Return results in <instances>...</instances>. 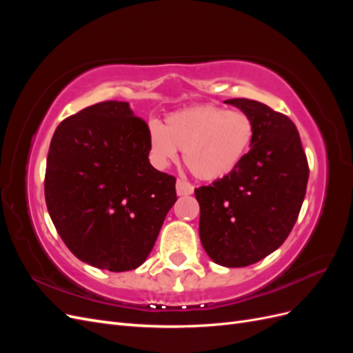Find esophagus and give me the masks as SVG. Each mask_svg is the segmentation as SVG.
<instances>
[{
    "label": "esophagus",
    "instance_id": "1",
    "mask_svg": "<svg viewBox=\"0 0 353 353\" xmlns=\"http://www.w3.org/2000/svg\"><path fill=\"white\" fill-rule=\"evenodd\" d=\"M194 187L191 185L185 179H178L176 181V194L178 196H190L193 194Z\"/></svg>",
    "mask_w": 353,
    "mask_h": 353
}]
</instances>
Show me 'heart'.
<instances>
[{
    "label": "heart",
    "mask_w": 353,
    "mask_h": 353,
    "mask_svg": "<svg viewBox=\"0 0 353 353\" xmlns=\"http://www.w3.org/2000/svg\"><path fill=\"white\" fill-rule=\"evenodd\" d=\"M254 138L252 117L215 104L187 108L166 116L163 126H148L152 162L165 169L184 152V162L201 181L231 175L249 154Z\"/></svg>",
    "instance_id": "heart-1"
}]
</instances>
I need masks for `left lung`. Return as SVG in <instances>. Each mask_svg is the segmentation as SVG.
<instances>
[{
	"label": "left lung",
	"mask_w": 353,
	"mask_h": 353,
	"mask_svg": "<svg viewBox=\"0 0 353 353\" xmlns=\"http://www.w3.org/2000/svg\"><path fill=\"white\" fill-rule=\"evenodd\" d=\"M225 103L252 117V148L231 175L194 194L203 249L215 263L240 268L259 262L288 237L306 194L309 168L296 125L285 114L248 99Z\"/></svg>",
	"instance_id": "obj_1"
}]
</instances>
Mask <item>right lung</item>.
Here are the masks:
<instances>
[{
  "instance_id": "add662e5",
  "label": "right lung",
  "mask_w": 353,
  "mask_h": 353,
  "mask_svg": "<svg viewBox=\"0 0 353 353\" xmlns=\"http://www.w3.org/2000/svg\"><path fill=\"white\" fill-rule=\"evenodd\" d=\"M148 153V125L125 101L90 105L57 126L46 201L59 236L79 261L123 272L150 254L176 201V179L154 169Z\"/></svg>"
}]
</instances>
